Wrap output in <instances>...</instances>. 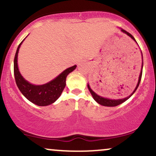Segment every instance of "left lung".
<instances>
[{
    "mask_svg": "<svg viewBox=\"0 0 156 156\" xmlns=\"http://www.w3.org/2000/svg\"><path fill=\"white\" fill-rule=\"evenodd\" d=\"M121 31H122V32H123V33H125L126 34L128 35L129 36H130V37H132V38L133 40H134V41H136V40H135V39H134V37H133L132 35L130 34V33H128V32L126 31V30H123V29L121 30ZM142 67H143V58H142V70H141V72H140V77H139V80H138V83H137V84H136V88H135L134 90V91H133V92H132V94H131L129 95V97H126V98H124V99H116V100H115V99H110L104 98V97H102L99 96L98 94H97L95 93L94 91L93 90L91 89V88H90V86H89V84H88V85H87V86H88V89H89V91H90V93H91V95H92V97H93L94 99V100L96 101L97 102H98L99 104H100L101 105H103V106H107V107H115V106L119 105L121 104V103H123V102H124L125 101H126L127 99L130 98V97H132V95H133V94H134V93L135 92V91H136V90L137 89L138 86H139V85H140V80H141V78H142Z\"/></svg>",
    "mask_w": 156,
    "mask_h": 156,
    "instance_id": "8db88e82",
    "label": "left lung"
}]
</instances>
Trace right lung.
Here are the masks:
<instances>
[{
    "mask_svg": "<svg viewBox=\"0 0 156 156\" xmlns=\"http://www.w3.org/2000/svg\"><path fill=\"white\" fill-rule=\"evenodd\" d=\"M22 41L19 45L14 61L15 81L22 94L33 104L38 106H46L52 104L59 98L66 85V78L69 73L76 68V65L69 67L51 81L41 86H35L27 82L21 76L18 69L17 56Z\"/></svg>",
    "mask_w": 156,
    "mask_h": 156,
    "instance_id": "add662e5",
    "label": "right lung"
}]
</instances>
